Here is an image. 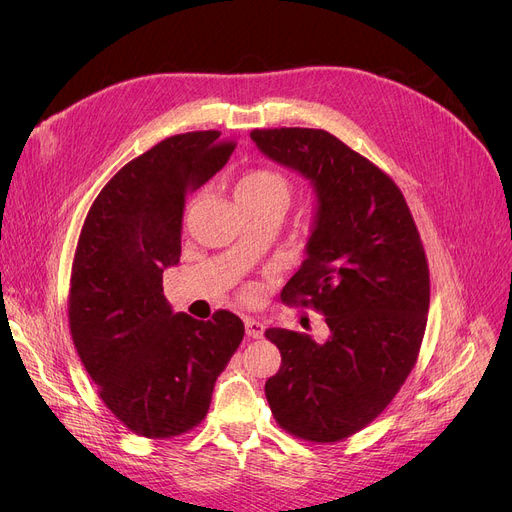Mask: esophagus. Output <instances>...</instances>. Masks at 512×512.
<instances>
[{
    "label": "esophagus",
    "instance_id": "34e87169",
    "mask_svg": "<svg viewBox=\"0 0 512 512\" xmlns=\"http://www.w3.org/2000/svg\"><path fill=\"white\" fill-rule=\"evenodd\" d=\"M245 330H247V336H249V338H261L265 326L261 324V321L247 317V319H245Z\"/></svg>",
    "mask_w": 512,
    "mask_h": 512
}]
</instances>
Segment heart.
<instances>
[{"label": "heart", "mask_w": 512, "mask_h": 512, "mask_svg": "<svg viewBox=\"0 0 512 512\" xmlns=\"http://www.w3.org/2000/svg\"><path fill=\"white\" fill-rule=\"evenodd\" d=\"M290 197V184L288 180L265 168H255L242 174L234 184V201L238 207L245 209H265V207H278L280 211L286 209Z\"/></svg>", "instance_id": "b5f03b06"}]
</instances>
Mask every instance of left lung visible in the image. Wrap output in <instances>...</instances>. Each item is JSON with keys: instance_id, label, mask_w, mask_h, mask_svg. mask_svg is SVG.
<instances>
[{"instance_id": "1", "label": "left lung", "mask_w": 512, "mask_h": 512, "mask_svg": "<svg viewBox=\"0 0 512 512\" xmlns=\"http://www.w3.org/2000/svg\"><path fill=\"white\" fill-rule=\"evenodd\" d=\"M263 155L315 191L307 259L282 301L313 305L330 336L265 330L282 355L265 396L288 434L338 442L378 417L415 367L429 309V270L409 205L394 180L319 128H263Z\"/></svg>"}]
</instances>
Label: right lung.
I'll list each match as a JSON object with an SVG mask.
<instances>
[{
	"mask_svg": "<svg viewBox=\"0 0 512 512\" xmlns=\"http://www.w3.org/2000/svg\"><path fill=\"white\" fill-rule=\"evenodd\" d=\"M218 130L157 143L110 180L91 205L72 263L68 319L99 398L137 436L186 434L245 336L240 317L174 313L164 270L180 261L184 199L234 151Z\"/></svg>",
	"mask_w": 512,
	"mask_h": 512,
	"instance_id": "right-lung-1",
	"label": "right lung"
}]
</instances>
